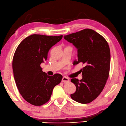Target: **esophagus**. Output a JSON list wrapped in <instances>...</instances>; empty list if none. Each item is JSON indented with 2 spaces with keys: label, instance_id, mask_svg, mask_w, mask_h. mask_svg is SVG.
<instances>
[{
  "label": "esophagus",
  "instance_id": "1",
  "mask_svg": "<svg viewBox=\"0 0 126 126\" xmlns=\"http://www.w3.org/2000/svg\"><path fill=\"white\" fill-rule=\"evenodd\" d=\"M62 81L63 83H68V82L70 81V79L69 78L66 77H63L62 79Z\"/></svg>",
  "mask_w": 126,
  "mask_h": 126
}]
</instances>
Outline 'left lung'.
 <instances>
[{
	"mask_svg": "<svg viewBox=\"0 0 126 126\" xmlns=\"http://www.w3.org/2000/svg\"><path fill=\"white\" fill-rule=\"evenodd\" d=\"M64 38L77 48L78 60L81 63L83 78H72L71 81L76 86L71 98L82 104L93 101L103 90L109 77L110 51L106 39L92 29H85L64 36Z\"/></svg>",
	"mask_w": 126,
	"mask_h": 126,
	"instance_id": "8db88e82",
	"label": "left lung"
}]
</instances>
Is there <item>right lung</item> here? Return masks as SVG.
Masks as SVG:
<instances>
[{
    "label": "right lung",
    "mask_w": 126,
    "mask_h": 126,
    "mask_svg": "<svg viewBox=\"0 0 126 126\" xmlns=\"http://www.w3.org/2000/svg\"><path fill=\"white\" fill-rule=\"evenodd\" d=\"M58 36L33 34L25 38L15 51L12 61L14 78L20 94L25 101L40 106L50 99L54 88L63 76H48L40 65L47 59L52 46L62 39Z\"/></svg>",
    "instance_id": "1"
}]
</instances>
